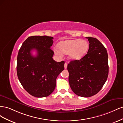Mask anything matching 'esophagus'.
I'll use <instances>...</instances> for the list:
<instances>
[{
	"mask_svg": "<svg viewBox=\"0 0 123 123\" xmlns=\"http://www.w3.org/2000/svg\"><path fill=\"white\" fill-rule=\"evenodd\" d=\"M67 66H68L67 62H65V65H64V67H65V69H66L67 68Z\"/></svg>",
	"mask_w": 123,
	"mask_h": 123,
	"instance_id": "1",
	"label": "esophagus"
}]
</instances>
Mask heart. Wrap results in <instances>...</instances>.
Instances as JSON below:
<instances>
[{
  "label": "heart",
  "mask_w": 123,
  "mask_h": 123,
  "mask_svg": "<svg viewBox=\"0 0 123 123\" xmlns=\"http://www.w3.org/2000/svg\"><path fill=\"white\" fill-rule=\"evenodd\" d=\"M58 48H55L57 55L68 54L69 59L71 60L80 59L86 53L89 48L88 43L85 40L76 39L62 41L58 43Z\"/></svg>",
  "instance_id": "1"
}]
</instances>
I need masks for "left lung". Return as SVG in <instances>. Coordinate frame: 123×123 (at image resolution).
Returning <instances> with one entry per match:
<instances>
[{
  "label": "left lung",
  "instance_id": "8db88e82",
  "mask_svg": "<svg viewBox=\"0 0 123 123\" xmlns=\"http://www.w3.org/2000/svg\"><path fill=\"white\" fill-rule=\"evenodd\" d=\"M86 38L89 42L87 54L80 60L71 61L67 67L71 88L77 95L84 98L98 93L109 72L106 49L96 38Z\"/></svg>",
  "mask_w": 123,
  "mask_h": 123
}]
</instances>
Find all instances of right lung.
I'll list each match as a JSON object with an SVG mask.
<instances>
[{"label": "right lung", "instance_id": "1", "mask_svg": "<svg viewBox=\"0 0 123 123\" xmlns=\"http://www.w3.org/2000/svg\"><path fill=\"white\" fill-rule=\"evenodd\" d=\"M53 37L30 36L22 44L17 59V74L20 83L30 94L36 98L49 96L56 87V80L64 70V61L55 62L51 49ZM37 52L36 56L31 53Z\"/></svg>", "mask_w": 123, "mask_h": 123}]
</instances>
